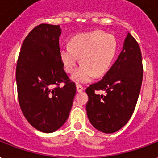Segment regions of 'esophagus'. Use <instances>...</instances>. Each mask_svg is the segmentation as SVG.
Masks as SVG:
<instances>
[{"label": "esophagus", "instance_id": "esophagus-1", "mask_svg": "<svg viewBox=\"0 0 158 158\" xmlns=\"http://www.w3.org/2000/svg\"><path fill=\"white\" fill-rule=\"evenodd\" d=\"M83 90H84V88H83L82 85H80V84H77V90L78 92H81V91H83Z\"/></svg>", "mask_w": 158, "mask_h": 158}]
</instances>
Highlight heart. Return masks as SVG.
<instances>
[{
    "instance_id": "obj_1",
    "label": "heart",
    "mask_w": 158,
    "mask_h": 158,
    "mask_svg": "<svg viewBox=\"0 0 158 158\" xmlns=\"http://www.w3.org/2000/svg\"><path fill=\"white\" fill-rule=\"evenodd\" d=\"M117 52L113 35L96 30L75 35L69 40V47L60 51V59L68 73H73L80 58L82 65L72 78L77 82H88L95 76L106 74L112 65Z\"/></svg>"
}]
</instances>
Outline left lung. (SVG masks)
<instances>
[{"instance_id": "8db88e82", "label": "left lung", "mask_w": 158, "mask_h": 158, "mask_svg": "<svg viewBox=\"0 0 158 158\" xmlns=\"http://www.w3.org/2000/svg\"><path fill=\"white\" fill-rule=\"evenodd\" d=\"M143 76L140 47L129 33L122 52L102 79L91 84L85 92L89 100L86 112L96 129L106 134L118 131L134 113ZM103 90L100 95L96 91Z\"/></svg>"}]
</instances>
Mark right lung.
<instances>
[{
  "mask_svg": "<svg viewBox=\"0 0 158 158\" xmlns=\"http://www.w3.org/2000/svg\"><path fill=\"white\" fill-rule=\"evenodd\" d=\"M59 25L41 24L22 44L16 65L22 113L38 130L52 133L68 119L77 88L60 59ZM64 84L62 88L60 84Z\"/></svg>",
  "mask_w": 158,
  "mask_h": 158,
  "instance_id": "add662e5",
  "label": "right lung"
}]
</instances>
